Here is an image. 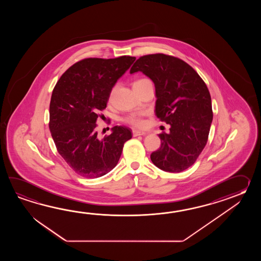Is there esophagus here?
<instances>
[{
	"mask_svg": "<svg viewBox=\"0 0 261 261\" xmlns=\"http://www.w3.org/2000/svg\"><path fill=\"white\" fill-rule=\"evenodd\" d=\"M145 134H147L146 133H144V132H140V130H136V129H133V135L134 137H136V136H139V135H145Z\"/></svg>",
	"mask_w": 261,
	"mask_h": 261,
	"instance_id": "esophagus-1",
	"label": "esophagus"
}]
</instances>
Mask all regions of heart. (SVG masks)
Wrapping results in <instances>:
<instances>
[{"instance_id": "b5f03b06", "label": "heart", "mask_w": 261, "mask_h": 261, "mask_svg": "<svg viewBox=\"0 0 261 261\" xmlns=\"http://www.w3.org/2000/svg\"><path fill=\"white\" fill-rule=\"evenodd\" d=\"M144 81H148V79H145V78L139 79V80H136L133 83V85H136V84L140 83V82H144ZM112 94H113V90H112L111 93H110V96H112ZM125 121L129 124V125L133 126V127H136V128H143V127L145 126V121H144V118H143L141 114L130 115V116H128V117L125 118Z\"/></svg>"}]
</instances>
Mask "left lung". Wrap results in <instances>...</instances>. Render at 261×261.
<instances>
[{"mask_svg": "<svg viewBox=\"0 0 261 261\" xmlns=\"http://www.w3.org/2000/svg\"><path fill=\"white\" fill-rule=\"evenodd\" d=\"M136 72L155 84V116L171 126L170 133L159 134L161 147L151 161L165 172H183L194 164L208 141L213 120L208 88L192 67L172 56L140 57L129 71Z\"/></svg>", "mask_w": 261, "mask_h": 261, "instance_id": "8db88e82", "label": "left lung"}]
</instances>
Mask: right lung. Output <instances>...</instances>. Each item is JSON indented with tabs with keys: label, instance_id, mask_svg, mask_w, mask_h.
<instances>
[{
	"label": "right lung",
	"instance_id": "1",
	"mask_svg": "<svg viewBox=\"0 0 261 261\" xmlns=\"http://www.w3.org/2000/svg\"><path fill=\"white\" fill-rule=\"evenodd\" d=\"M135 57L88 58L64 72L53 89L49 129L57 150L72 171L85 178L105 175L117 166L132 129L115 126L98 137L97 119L106 109L112 89Z\"/></svg>",
	"mask_w": 261,
	"mask_h": 261
}]
</instances>
